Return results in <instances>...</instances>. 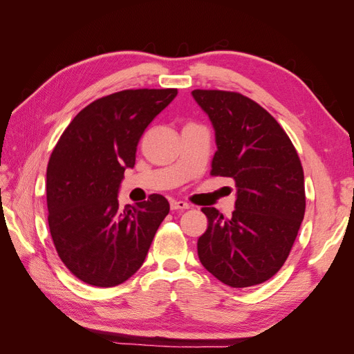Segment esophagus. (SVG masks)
I'll use <instances>...</instances> for the list:
<instances>
[{"label":"esophagus","instance_id":"esophagus-1","mask_svg":"<svg viewBox=\"0 0 354 354\" xmlns=\"http://www.w3.org/2000/svg\"><path fill=\"white\" fill-rule=\"evenodd\" d=\"M169 205H171V209H173V211L189 209V203L185 202V201H171Z\"/></svg>","mask_w":354,"mask_h":354}]
</instances>
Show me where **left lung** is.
<instances>
[{
	"instance_id": "8db88e82",
	"label": "left lung",
	"mask_w": 354,
	"mask_h": 354,
	"mask_svg": "<svg viewBox=\"0 0 354 354\" xmlns=\"http://www.w3.org/2000/svg\"><path fill=\"white\" fill-rule=\"evenodd\" d=\"M216 130L211 176L236 186V209L208 218L198 239L202 266L232 288L254 286L281 270L306 211L301 160L283 128L259 103L234 91L194 90Z\"/></svg>"
}]
</instances>
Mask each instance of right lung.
<instances>
[{
  "label": "right lung",
  "instance_id": "right-lung-1",
  "mask_svg": "<svg viewBox=\"0 0 354 354\" xmlns=\"http://www.w3.org/2000/svg\"><path fill=\"white\" fill-rule=\"evenodd\" d=\"M177 88L124 90L94 100L73 118L47 167L48 227L56 251L80 281L111 288L140 269L169 212L162 195L118 201L125 168L136 164L146 127Z\"/></svg>",
  "mask_w": 354,
  "mask_h": 354
}]
</instances>
